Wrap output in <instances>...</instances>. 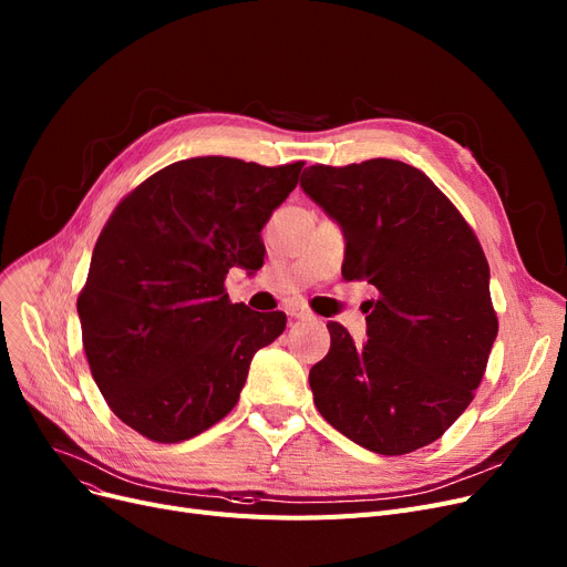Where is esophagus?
Masks as SVG:
<instances>
[{
    "instance_id": "obj_1",
    "label": "esophagus",
    "mask_w": 567,
    "mask_h": 567,
    "mask_svg": "<svg viewBox=\"0 0 567 567\" xmlns=\"http://www.w3.org/2000/svg\"><path fill=\"white\" fill-rule=\"evenodd\" d=\"M285 312L291 317V319H312L315 315L306 308V306H301V303H289L287 308H285Z\"/></svg>"
}]
</instances>
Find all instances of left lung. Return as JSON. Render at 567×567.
Here are the masks:
<instances>
[{"label":"left lung","mask_w":567,"mask_h":567,"mask_svg":"<svg viewBox=\"0 0 567 567\" xmlns=\"http://www.w3.org/2000/svg\"><path fill=\"white\" fill-rule=\"evenodd\" d=\"M303 193L344 231V280H365L368 340L338 321L310 370L319 413L353 443L406 455L471 404L498 333L489 264L468 223L413 165L372 158L310 165Z\"/></svg>","instance_id":"left-lung-1"}]
</instances>
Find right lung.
Wrapping results in <instances>:
<instances>
[{
  "label": "right lung",
  "instance_id": "add662e5",
  "mask_svg": "<svg viewBox=\"0 0 567 567\" xmlns=\"http://www.w3.org/2000/svg\"><path fill=\"white\" fill-rule=\"evenodd\" d=\"M303 163L188 158L148 176L105 223L78 296L92 377L118 421L158 443L223 421L285 312L231 303V266L255 274L261 227Z\"/></svg>",
  "mask_w": 567,
  "mask_h": 567
}]
</instances>
